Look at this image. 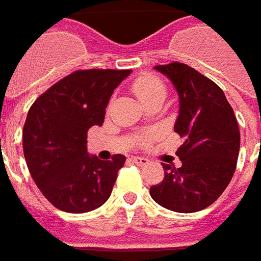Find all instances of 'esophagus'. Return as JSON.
<instances>
[{"label":"esophagus","mask_w":261,"mask_h":261,"mask_svg":"<svg viewBox=\"0 0 261 261\" xmlns=\"http://www.w3.org/2000/svg\"><path fill=\"white\" fill-rule=\"evenodd\" d=\"M132 161L136 165H139V166H145V165L149 163L148 158H143V156H132Z\"/></svg>","instance_id":"1"}]
</instances>
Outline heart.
I'll return each instance as SVG.
<instances>
[{"label": "heart", "mask_w": 261, "mask_h": 261, "mask_svg": "<svg viewBox=\"0 0 261 261\" xmlns=\"http://www.w3.org/2000/svg\"><path fill=\"white\" fill-rule=\"evenodd\" d=\"M132 89H134L136 98L142 102V105L152 100L153 98L165 96V93H166L163 82L153 75H142L139 78H136L132 84Z\"/></svg>", "instance_id": "obj_1"}]
</instances>
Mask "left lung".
<instances>
[{"label": "left lung", "instance_id": "8db88e82", "mask_svg": "<svg viewBox=\"0 0 261 261\" xmlns=\"http://www.w3.org/2000/svg\"><path fill=\"white\" fill-rule=\"evenodd\" d=\"M179 95L175 132L183 138L176 154L180 168L163 163L165 179L150 188L162 207L177 213L206 209L219 199L234 175L240 132L233 108L219 86L186 64L154 66Z\"/></svg>", "mask_w": 261, "mask_h": 261}]
</instances>
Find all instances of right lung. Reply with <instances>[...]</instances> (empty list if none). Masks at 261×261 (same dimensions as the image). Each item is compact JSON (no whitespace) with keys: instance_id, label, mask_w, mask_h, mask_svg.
Returning <instances> with one entry per match:
<instances>
[{"instance_id":"add662e5","label":"right lung","mask_w":261,"mask_h":261,"mask_svg":"<svg viewBox=\"0 0 261 261\" xmlns=\"http://www.w3.org/2000/svg\"><path fill=\"white\" fill-rule=\"evenodd\" d=\"M130 69L75 71L28 111L22 130L27 166L42 195L59 210L86 213L109 199L126 158L100 161L86 150L89 127L102 126L111 95Z\"/></svg>"}]
</instances>
